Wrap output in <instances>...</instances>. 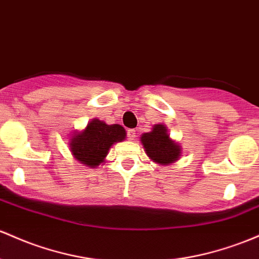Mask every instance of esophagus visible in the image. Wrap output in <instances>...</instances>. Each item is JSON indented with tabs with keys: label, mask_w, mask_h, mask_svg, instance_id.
Masks as SVG:
<instances>
[{
	"label": "esophagus",
	"mask_w": 259,
	"mask_h": 259,
	"mask_svg": "<svg viewBox=\"0 0 259 259\" xmlns=\"http://www.w3.org/2000/svg\"><path fill=\"white\" fill-rule=\"evenodd\" d=\"M135 138H136V130L135 129L127 130V139H129V140H134Z\"/></svg>",
	"instance_id": "34e87169"
}]
</instances>
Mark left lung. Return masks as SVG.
<instances>
[{
	"mask_svg": "<svg viewBox=\"0 0 259 259\" xmlns=\"http://www.w3.org/2000/svg\"><path fill=\"white\" fill-rule=\"evenodd\" d=\"M141 143L147 156L157 163H172L181 156V147L169 139L166 126L162 124L155 125L151 133L141 136Z\"/></svg>",
	"mask_w": 259,
	"mask_h": 259,
	"instance_id": "1",
	"label": "left lung"
}]
</instances>
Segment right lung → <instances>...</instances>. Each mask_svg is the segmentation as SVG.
Listing matches in <instances>:
<instances>
[{"label": "right lung", "instance_id": "add662e5", "mask_svg": "<svg viewBox=\"0 0 259 259\" xmlns=\"http://www.w3.org/2000/svg\"><path fill=\"white\" fill-rule=\"evenodd\" d=\"M125 135L126 133L121 125H107L98 119H93L84 132L72 136L70 149L78 161L95 167L104 161L110 146L123 141Z\"/></svg>", "mask_w": 259, "mask_h": 259}]
</instances>
